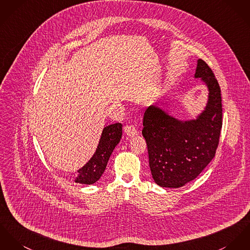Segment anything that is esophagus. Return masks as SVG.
Returning a JSON list of instances; mask_svg holds the SVG:
<instances>
[{"label":"esophagus","instance_id":"1","mask_svg":"<svg viewBox=\"0 0 250 250\" xmlns=\"http://www.w3.org/2000/svg\"><path fill=\"white\" fill-rule=\"evenodd\" d=\"M125 132L128 137H134L139 133L134 125H125Z\"/></svg>","mask_w":250,"mask_h":250}]
</instances>
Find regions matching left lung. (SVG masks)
Masks as SVG:
<instances>
[{
	"instance_id": "left-lung-1",
	"label": "left lung",
	"mask_w": 250,
	"mask_h": 250,
	"mask_svg": "<svg viewBox=\"0 0 250 250\" xmlns=\"http://www.w3.org/2000/svg\"><path fill=\"white\" fill-rule=\"evenodd\" d=\"M195 79H201L208 94L195 119L180 120L151 104L145 112L142 133L146 141L154 182L178 188L192 182L215 157L222 128V97L219 83L206 62L197 60Z\"/></svg>"
}]
</instances>
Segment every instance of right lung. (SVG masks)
<instances>
[{"mask_svg":"<svg viewBox=\"0 0 250 250\" xmlns=\"http://www.w3.org/2000/svg\"><path fill=\"white\" fill-rule=\"evenodd\" d=\"M123 134V125L120 123L104 127L96 151L90 160L77 170L75 183L82 185H93L104 172L107 162L116 146L120 143Z\"/></svg>","mask_w":250,"mask_h":250,"instance_id":"obj_1","label":"right lung"}]
</instances>
